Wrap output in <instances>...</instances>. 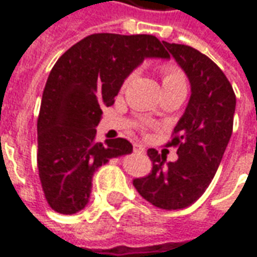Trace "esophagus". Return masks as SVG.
Listing matches in <instances>:
<instances>
[{
	"instance_id": "esophagus-1",
	"label": "esophagus",
	"mask_w": 257,
	"mask_h": 257,
	"mask_svg": "<svg viewBox=\"0 0 257 257\" xmlns=\"http://www.w3.org/2000/svg\"><path fill=\"white\" fill-rule=\"evenodd\" d=\"M134 151H135V153H138V154H145V153H146V147L143 145H140V143H135V145H134Z\"/></svg>"
}]
</instances>
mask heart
I'll return each instance as SVG.
<instances>
[{
  "label": "heart",
  "mask_w": 257,
  "mask_h": 257,
  "mask_svg": "<svg viewBox=\"0 0 257 257\" xmlns=\"http://www.w3.org/2000/svg\"><path fill=\"white\" fill-rule=\"evenodd\" d=\"M160 75H161L162 90L172 89V88H186V77L183 71L173 63H165L160 66ZM131 77L125 79L122 88L128 85Z\"/></svg>",
  "instance_id": "1"
}]
</instances>
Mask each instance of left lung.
I'll list each match as a JSON object with an SVG mask.
<instances>
[{"mask_svg":"<svg viewBox=\"0 0 257 257\" xmlns=\"http://www.w3.org/2000/svg\"><path fill=\"white\" fill-rule=\"evenodd\" d=\"M164 45L189 77L191 96L186 111L173 129L168 146L178 147V161L149 149L153 169L145 178L135 179L138 193L161 209H183L205 193L220 165L232 134L235 93L217 64L197 49Z\"/></svg>","mask_w":257,"mask_h":257,"instance_id":"left-lung-1","label":"left lung"}]
</instances>
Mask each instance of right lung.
Masks as SVG:
<instances>
[{"label":"right lung","mask_w":257,"mask_h":257,"mask_svg":"<svg viewBox=\"0 0 257 257\" xmlns=\"http://www.w3.org/2000/svg\"><path fill=\"white\" fill-rule=\"evenodd\" d=\"M146 58L168 59L169 53L154 36L99 33L73 45L51 70L37 121V164L55 212L84 209L93 173L111 158L132 153L122 138L96 142V126L101 108L111 106L125 78Z\"/></svg>","instance_id":"obj_1"}]
</instances>
